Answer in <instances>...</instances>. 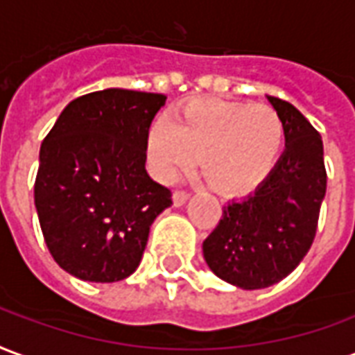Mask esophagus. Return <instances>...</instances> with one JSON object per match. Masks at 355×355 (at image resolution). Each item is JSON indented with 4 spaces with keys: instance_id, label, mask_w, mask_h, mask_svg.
<instances>
[{
    "instance_id": "34e87169",
    "label": "esophagus",
    "mask_w": 355,
    "mask_h": 355,
    "mask_svg": "<svg viewBox=\"0 0 355 355\" xmlns=\"http://www.w3.org/2000/svg\"><path fill=\"white\" fill-rule=\"evenodd\" d=\"M189 193H185V191H175L174 196H172V200H174V206L175 208H180V206H183V204L187 202L189 200Z\"/></svg>"
}]
</instances>
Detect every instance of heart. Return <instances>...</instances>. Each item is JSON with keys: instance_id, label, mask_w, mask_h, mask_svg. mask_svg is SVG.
Segmentation results:
<instances>
[{"instance_id": "1", "label": "heart", "mask_w": 355, "mask_h": 355, "mask_svg": "<svg viewBox=\"0 0 355 355\" xmlns=\"http://www.w3.org/2000/svg\"><path fill=\"white\" fill-rule=\"evenodd\" d=\"M284 139V121L270 105L195 98L183 103L174 121L157 119L149 126L146 159L157 180L172 183L200 155L209 183L240 195L272 172Z\"/></svg>"}]
</instances>
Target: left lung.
<instances>
[{
    "label": "left lung",
    "mask_w": 355,
    "mask_h": 355,
    "mask_svg": "<svg viewBox=\"0 0 355 355\" xmlns=\"http://www.w3.org/2000/svg\"><path fill=\"white\" fill-rule=\"evenodd\" d=\"M284 121L286 149L257 189L223 206L202 244L209 270L240 289H263L291 274L314 242L327 174L322 136L301 111L266 96Z\"/></svg>",
    "instance_id": "left-lung-1"
}]
</instances>
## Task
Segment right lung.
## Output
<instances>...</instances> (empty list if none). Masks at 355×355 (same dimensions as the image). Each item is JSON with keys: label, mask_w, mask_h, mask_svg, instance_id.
I'll use <instances>...</instances> for the list:
<instances>
[{"label": "right lung", "mask_w": 355, "mask_h": 355, "mask_svg": "<svg viewBox=\"0 0 355 355\" xmlns=\"http://www.w3.org/2000/svg\"><path fill=\"white\" fill-rule=\"evenodd\" d=\"M164 94L105 89L69 102L40 151L35 208L66 272L111 284L138 268L149 229L172 206L146 170V136Z\"/></svg>", "instance_id": "1"}]
</instances>
